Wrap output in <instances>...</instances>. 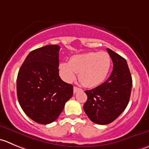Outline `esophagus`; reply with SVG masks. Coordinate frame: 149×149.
Returning <instances> with one entry per match:
<instances>
[{
	"label": "esophagus",
	"instance_id": "esophagus-1",
	"mask_svg": "<svg viewBox=\"0 0 149 149\" xmlns=\"http://www.w3.org/2000/svg\"><path fill=\"white\" fill-rule=\"evenodd\" d=\"M80 90H81V89L77 87V86H74V87H73V92H74V93H76L78 91H80Z\"/></svg>",
	"mask_w": 149,
	"mask_h": 149
}]
</instances>
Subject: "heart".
<instances>
[{"instance_id":"heart-1","label":"heart","mask_w":149,"mask_h":149,"mask_svg":"<svg viewBox=\"0 0 149 149\" xmlns=\"http://www.w3.org/2000/svg\"><path fill=\"white\" fill-rule=\"evenodd\" d=\"M111 58L105 52H90L76 54L70 57L69 62H63L59 65L61 77L67 82L76 79L79 73V80L84 86L89 88L102 84L111 70Z\"/></svg>"}]
</instances>
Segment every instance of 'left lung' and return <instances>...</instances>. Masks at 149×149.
Segmentation results:
<instances>
[{"label": "left lung", "mask_w": 149, "mask_h": 149, "mask_svg": "<svg viewBox=\"0 0 149 149\" xmlns=\"http://www.w3.org/2000/svg\"><path fill=\"white\" fill-rule=\"evenodd\" d=\"M113 64L110 77L95 89L86 90L84 110L89 119L98 125H108L117 119L127 106L132 80L126 60L107 49Z\"/></svg>", "instance_id": "left-lung-1"}]
</instances>
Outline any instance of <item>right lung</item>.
I'll list each match as a JSON object with an SVG mask.
<instances>
[{
    "instance_id": "add662e5",
    "label": "right lung",
    "mask_w": 149,
    "mask_h": 149,
    "mask_svg": "<svg viewBox=\"0 0 149 149\" xmlns=\"http://www.w3.org/2000/svg\"><path fill=\"white\" fill-rule=\"evenodd\" d=\"M58 45H47L30 52L17 79L18 101L34 122L47 125L62 113L73 94V87L59 76Z\"/></svg>"
}]
</instances>
